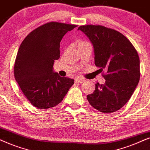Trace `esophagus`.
<instances>
[{
  "instance_id": "34e87169",
  "label": "esophagus",
  "mask_w": 150,
  "mask_h": 150,
  "mask_svg": "<svg viewBox=\"0 0 150 150\" xmlns=\"http://www.w3.org/2000/svg\"><path fill=\"white\" fill-rule=\"evenodd\" d=\"M85 80L84 79H81V78H76L75 79V82L77 83H82L84 82Z\"/></svg>"
}]
</instances>
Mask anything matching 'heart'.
Returning <instances> with one entry per match:
<instances>
[{
    "label": "heart",
    "mask_w": 150,
    "mask_h": 150,
    "mask_svg": "<svg viewBox=\"0 0 150 150\" xmlns=\"http://www.w3.org/2000/svg\"><path fill=\"white\" fill-rule=\"evenodd\" d=\"M87 43V42H84V41H77V45L84 44V43Z\"/></svg>",
    "instance_id": "b5f03b06"
}]
</instances>
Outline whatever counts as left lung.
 Here are the masks:
<instances>
[{"mask_svg": "<svg viewBox=\"0 0 150 150\" xmlns=\"http://www.w3.org/2000/svg\"><path fill=\"white\" fill-rule=\"evenodd\" d=\"M93 44L95 64L105 79V84H96L87 96L90 105L102 113L121 109L132 97L140 79V59L130 41L116 30L102 25H81Z\"/></svg>", "mask_w": 150, "mask_h": 150, "instance_id": "8db88e82", "label": "left lung"}]
</instances>
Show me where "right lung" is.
Instances as JSON below:
<instances>
[{
    "label": "right lung",
    "mask_w": 150,
    "mask_h": 150,
    "mask_svg": "<svg viewBox=\"0 0 150 150\" xmlns=\"http://www.w3.org/2000/svg\"><path fill=\"white\" fill-rule=\"evenodd\" d=\"M77 25L50 22L32 31L21 44L14 73L23 93L34 107L49 109L59 104L74 84L53 71L60 57V42Z\"/></svg>",
    "instance_id": "1"
}]
</instances>
